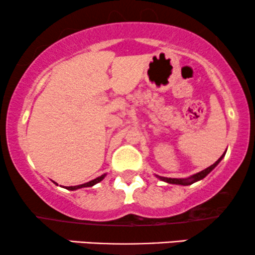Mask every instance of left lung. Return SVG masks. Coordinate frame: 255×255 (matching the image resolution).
<instances>
[{
	"label": "left lung",
	"instance_id": "1",
	"mask_svg": "<svg viewBox=\"0 0 255 255\" xmlns=\"http://www.w3.org/2000/svg\"><path fill=\"white\" fill-rule=\"evenodd\" d=\"M224 154H225V153L222 154V157L219 158L217 162L213 163V164H212L211 166H209V168H206V169H205V170H203V171L198 172V174L192 175L191 177H187V178H170V177L158 176V178H160V180L164 181V182H168V183H172V184H182V186H188V184H192V183L197 182V181L203 180V178H204L205 176H207V175H209L210 172H211V171L213 170V169H215L216 166L218 165V163L221 162L222 159H223Z\"/></svg>",
	"mask_w": 255,
	"mask_h": 255
}]
</instances>
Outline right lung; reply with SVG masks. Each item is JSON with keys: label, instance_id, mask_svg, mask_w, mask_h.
Wrapping results in <instances>:
<instances>
[{"label": "right lung", "instance_id": "right-lung-1", "mask_svg": "<svg viewBox=\"0 0 255 255\" xmlns=\"http://www.w3.org/2000/svg\"><path fill=\"white\" fill-rule=\"evenodd\" d=\"M104 177H105V174H104V175H102V176L97 177V178H95V180L90 181V182H87V183H84V184H79V186H72V187H67V189H69V191H75V189L83 188V187H92V186H95L96 183L101 182V181L103 180Z\"/></svg>", "mask_w": 255, "mask_h": 255}]
</instances>
